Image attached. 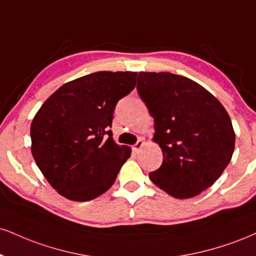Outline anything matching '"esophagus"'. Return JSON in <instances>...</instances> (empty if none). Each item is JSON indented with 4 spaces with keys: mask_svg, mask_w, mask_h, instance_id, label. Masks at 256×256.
<instances>
[{
    "mask_svg": "<svg viewBox=\"0 0 256 256\" xmlns=\"http://www.w3.org/2000/svg\"><path fill=\"white\" fill-rule=\"evenodd\" d=\"M143 146H144V140H142V138H140V140H137V143L134 144V148H132V149H134V152H140V148Z\"/></svg>",
    "mask_w": 256,
    "mask_h": 256,
    "instance_id": "1",
    "label": "esophagus"
}]
</instances>
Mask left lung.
Segmentation results:
<instances>
[{"instance_id":"left-lung-1","label":"left lung","mask_w":256,"mask_h":256,"mask_svg":"<svg viewBox=\"0 0 256 256\" xmlns=\"http://www.w3.org/2000/svg\"><path fill=\"white\" fill-rule=\"evenodd\" d=\"M138 94L155 122L161 167L150 180L178 199L212 186L232 160L235 134L222 104L192 80L170 72H140Z\"/></svg>"}]
</instances>
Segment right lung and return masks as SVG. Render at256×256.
<instances>
[{
  "label": "right lung",
  "instance_id": "right-lung-1",
  "mask_svg": "<svg viewBox=\"0 0 256 256\" xmlns=\"http://www.w3.org/2000/svg\"><path fill=\"white\" fill-rule=\"evenodd\" d=\"M137 72H100L66 83L40 107L32 125V155L48 184L75 202H88L114 184L130 158L113 140V113L136 87Z\"/></svg>",
  "mask_w": 256,
  "mask_h": 256
}]
</instances>
